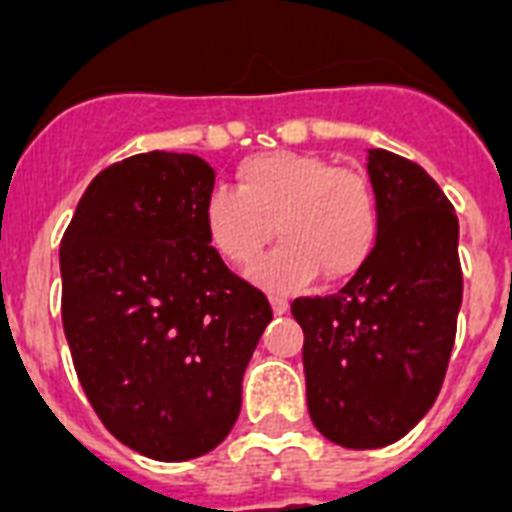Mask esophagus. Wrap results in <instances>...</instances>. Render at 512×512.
I'll return each mask as SVG.
<instances>
[{"label": "esophagus", "instance_id": "esophagus-1", "mask_svg": "<svg viewBox=\"0 0 512 512\" xmlns=\"http://www.w3.org/2000/svg\"><path fill=\"white\" fill-rule=\"evenodd\" d=\"M271 305H273V313L281 316V313L289 311V300L284 295H271Z\"/></svg>", "mask_w": 512, "mask_h": 512}]
</instances>
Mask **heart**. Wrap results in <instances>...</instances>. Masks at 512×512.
Wrapping results in <instances>:
<instances>
[{"mask_svg":"<svg viewBox=\"0 0 512 512\" xmlns=\"http://www.w3.org/2000/svg\"><path fill=\"white\" fill-rule=\"evenodd\" d=\"M204 233L217 255L249 268L265 244L284 239L255 271L265 287L289 289L321 271L348 279L369 260L377 241V201L361 172L316 154L268 151L236 170V188H215L201 209Z\"/></svg>","mask_w":512,"mask_h":512,"instance_id":"b5f03b06","label":"heart"}]
</instances>
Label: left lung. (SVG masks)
<instances>
[{"label": "left lung", "mask_w": 512, "mask_h": 512, "mask_svg": "<svg viewBox=\"0 0 512 512\" xmlns=\"http://www.w3.org/2000/svg\"><path fill=\"white\" fill-rule=\"evenodd\" d=\"M377 241L353 279L327 297H297L308 412L324 438L377 449L425 417L444 382L462 268L452 201L420 164L369 148Z\"/></svg>", "instance_id": "obj_1"}]
</instances>
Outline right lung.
I'll return each instance as SVG.
<instances>
[{
	"instance_id": "obj_1",
	"label": "right lung",
	"mask_w": 512,
	"mask_h": 512,
	"mask_svg": "<svg viewBox=\"0 0 512 512\" xmlns=\"http://www.w3.org/2000/svg\"><path fill=\"white\" fill-rule=\"evenodd\" d=\"M212 188L199 156L135 154L87 185L60 241L76 377L108 433L151 460H193L231 433L273 319L207 241Z\"/></svg>"
}]
</instances>
